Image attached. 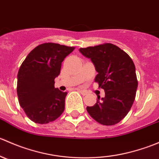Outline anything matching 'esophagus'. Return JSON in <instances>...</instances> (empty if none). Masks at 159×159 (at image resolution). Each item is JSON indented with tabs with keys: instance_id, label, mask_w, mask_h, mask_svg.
I'll return each instance as SVG.
<instances>
[{
	"instance_id": "esophagus-1",
	"label": "esophagus",
	"mask_w": 159,
	"mask_h": 159,
	"mask_svg": "<svg viewBox=\"0 0 159 159\" xmlns=\"http://www.w3.org/2000/svg\"><path fill=\"white\" fill-rule=\"evenodd\" d=\"M80 92H81V94H82V95H86V94H88V92L87 91H83V90H80Z\"/></svg>"
}]
</instances>
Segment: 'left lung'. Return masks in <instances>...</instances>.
Here are the masks:
<instances>
[{
    "label": "left lung",
    "instance_id": "8db88e82",
    "mask_svg": "<svg viewBox=\"0 0 159 159\" xmlns=\"http://www.w3.org/2000/svg\"><path fill=\"white\" fill-rule=\"evenodd\" d=\"M90 58L98 75L95 82L105 90V96H98L95 105L87 107L92 118L103 125H114L127 115L135 98L138 88L134 64L130 56L110 43L80 48Z\"/></svg>",
    "mask_w": 159,
    "mask_h": 159
}]
</instances>
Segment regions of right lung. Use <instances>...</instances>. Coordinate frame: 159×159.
I'll return each mask as SVG.
<instances>
[{"label": "right lung", "mask_w": 159, "mask_h": 159, "mask_svg": "<svg viewBox=\"0 0 159 159\" xmlns=\"http://www.w3.org/2000/svg\"><path fill=\"white\" fill-rule=\"evenodd\" d=\"M54 43L37 46L28 54L17 73L19 104L27 116L38 124L57 119L65 110L67 92L54 88L64 59L74 51Z\"/></svg>", "instance_id": "obj_1"}]
</instances>
